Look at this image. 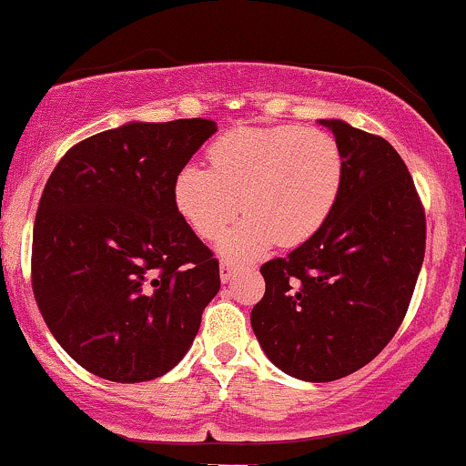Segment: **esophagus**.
I'll use <instances>...</instances> for the list:
<instances>
[{"label":"esophagus","instance_id":"1","mask_svg":"<svg viewBox=\"0 0 466 466\" xmlns=\"http://www.w3.org/2000/svg\"><path fill=\"white\" fill-rule=\"evenodd\" d=\"M218 271H221V282H223V285H226V282L232 280L234 271H237V265H232V263H228V260H223L221 267H218Z\"/></svg>","mask_w":466,"mask_h":466}]
</instances>
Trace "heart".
Returning <instances> with one entry per match:
<instances>
[{"instance_id": "1", "label": "heart", "mask_w": 466, "mask_h": 466, "mask_svg": "<svg viewBox=\"0 0 466 466\" xmlns=\"http://www.w3.org/2000/svg\"><path fill=\"white\" fill-rule=\"evenodd\" d=\"M212 168L181 166L173 181L179 215L226 258L256 260L276 243L309 240L333 212L344 186V155L333 136L302 127H240L212 142Z\"/></svg>"}]
</instances>
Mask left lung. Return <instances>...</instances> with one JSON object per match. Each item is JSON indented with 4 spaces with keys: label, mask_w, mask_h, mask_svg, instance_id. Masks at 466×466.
Listing matches in <instances>:
<instances>
[{
    "label": "left lung",
    "mask_w": 466,
    "mask_h": 466,
    "mask_svg": "<svg viewBox=\"0 0 466 466\" xmlns=\"http://www.w3.org/2000/svg\"><path fill=\"white\" fill-rule=\"evenodd\" d=\"M344 155L333 212L285 258L260 267L251 329L289 377L324 383L370 363L408 311L425 256V212L400 155L344 120H319Z\"/></svg>",
    "instance_id": "obj_1"
}]
</instances>
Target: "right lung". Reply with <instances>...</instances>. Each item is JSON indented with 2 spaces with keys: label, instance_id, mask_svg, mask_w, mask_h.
<instances>
[{
  "label": "right lung",
  "instance_id": "right-lung-1",
  "mask_svg": "<svg viewBox=\"0 0 466 466\" xmlns=\"http://www.w3.org/2000/svg\"><path fill=\"white\" fill-rule=\"evenodd\" d=\"M206 117L127 122L63 155L32 232V291L78 366L116 383L173 370L218 293V260L173 201Z\"/></svg>",
  "mask_w": 466,
  "mask_h": 466
}]
</instances>
